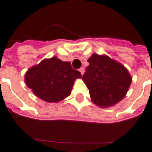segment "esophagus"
<instances>
[{
    "label": "esophagus",
    "mask_w": 152,
    "mask_h": 152,
    "mask_svg": "<svg viewBox=\"0 0 152 152\" xmlns=\"http://www.w3.org/2000/svg\"><path fill=\"white\" fill-rule=\"evenodd\" d=\"M79 71L81 72V75H83V74H84V72H85V69H84L83 67H81V68H80V69H79Z\"/></svg>",
    "instance_id": "esophagus-1"
}]
</instances>
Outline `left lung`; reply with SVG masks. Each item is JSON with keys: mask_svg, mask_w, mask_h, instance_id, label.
<instances>
[{"mask_svg": "<svg viewBox=\"0 0 152 152\" xmlns=\"http://www.w3.org/2000/svg\"><path fill=\"white\" fill-rule=\"evenodd\" d=\"M82 76L92 102L100 107L114 106L125 97L132 77L122 64L106 54H93Z\"/></svg>", "mask_w": 152, "mask_h": 152, "instance_id": "obj_1", "label": "left lung"}]
</instances>
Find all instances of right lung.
<instances>
[{
	"mask_svg": "<svg viewBox=\"0 0 152 152\" xmlns=\"http://www.w3.org/2000/svg\"><path fill=\"white\" fill-rule=\"evenodd\" d=\"M81 77V73L72 68L71 62L54 56L30 67L24 75V81L37 98L57 103L71 94L75 81Z\"/></svg>",
	"mask_w": 152,
	"mask_h": 152,
	"instance_id": "right-lung-1",
	"label": "right lung"
}]
</instances>
